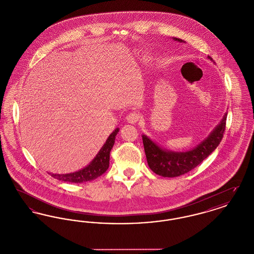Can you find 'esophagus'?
Wrapping results in <instances>:
<instances>
[{
	"instance_id": "34e87169",
	"label": "esophagus",
	"mask_w": 254,
	"mask_h": 254,
	"mask_svg": "<svg viewBox=\"0 0 254 254\" xmlns=\"http://www.w3.org/2000/svg\"><path fill=\"white\" fill-rule=\"evenodd\" d=\"M139 119H140V115L138 113H136V112H131L127 117V120L128 123H130V124L137 123V122L139 121Z\"/></svg>"
}]
</instances>
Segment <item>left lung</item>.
Instances as JSON below:
<instances>
[{
  "label": "left lung",
  "mask_w": 254,
  "mask_h": 254,
  "mask_svg": "<svg viewBox=\"0 0 254 254\" xmlns=\"http://www.w3.org/2000/svg\"><path fill=\"white\" fill-rule=\"evenodd\" d=\"M174 40L183 42L181 39L177 38H174ZM208 58L211 59L209 56ZM226 121L227 113L216 128L205 140L192 150L187 152L164 150L145 135H143V144L149 168L154 173L163 177H177L195 169L221 143L226 129Z\"/></svg>",
  "instance_id": "obj_1"
}]
</instances>
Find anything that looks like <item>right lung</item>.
Segmentation results:
<instances>
[{
	"label": "right lung",
	"mask_w": 254,
	"mask_h": 254,
	"mask_svg": "<svg viewBox=\"0 0 254 254\" xmlns=\"http://www.w3.org/2000/svg\"><path fill=\"white\" fill-rule=\"evenodd\" d=\"M118 131L119 128H116L109 135L106 144L100 149L96 157L94 158L85 169L68 174H51V176L61 181L69 183H84L96 179L109 169L110 150L114 145L115 136L117 135Z\"/></svg>",
	"instance_id": "obj_1"
}]
</instances>
